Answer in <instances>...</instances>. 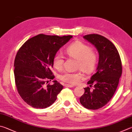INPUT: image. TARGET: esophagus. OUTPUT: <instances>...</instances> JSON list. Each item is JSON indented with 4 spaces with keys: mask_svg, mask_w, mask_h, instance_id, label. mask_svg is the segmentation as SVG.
<instances>
[{
    "mask_svg": "<svg viewBox=\"0 0 132 132\" xmlns=\"http://www.w3.org/2000/svg\"><path fill=\"white\" fill-rule=\"evenodd\" d=\"M64 86H65V87H74V86H73V85H69V84H65Z\"/></svg>",
    "mask_w": 132,
    "mask_h": 132,
    "instance_id": "obj_1",
    "label": "esophagus"
}]
</instances>
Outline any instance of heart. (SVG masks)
<instances>
[{
	"label": "heart",
	"instance_id": "1",
	"mask_svg": "<svg viewBox=\"0 0 132 132\" xmlns=\"http://www.w3.org/2000/svg\"><path fill=\"white\" fill-rule=\"evenodd\" d=\"M65 52L70 57L77 60V69L87 74H90L95 70L98 61L97 54L86 44L80 41L74 42L66 48ZM53 63L57 70H61L64 66V60L61 53H55L53 57ZM82 78V73L79 72L65 71L59 76L60 79L62 82L73 85L77 84Z\"/></svg>",
	"mask_w": 132,
	"mask_h": 132
}]
</instances>
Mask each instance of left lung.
Masks as SVG:
<instances>
[{"instance_id": "1", "label": "left lung", "mask_w": 132, "mask_h": 132, "mask_svg": "<svg viewBox=\"0 0 132 132\" xmlns=\"http://www.w3.org/2000/svg\"><path fill=\"white\" fill-rule=\"evenodd\" d=\"M84 38L95 46L99 60L96 73L87 82L94 88H84L85 93L79 101L87 109L97 110L107 104L114 96L122 75V62L116 47L104 36L93 34Z\"/></svg>"}]
</instances>
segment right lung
I'll use <instances>...</instances> for the list:
<instances>
[{
    "mask_svg": "<svg viewBox=\"0 0 132 132\" xmlns=\"http://www.w3.org/2000/svg\"><path fill=\"white\" fill-rule=\"evenodd\" d=\"M72 36L39 34L30 38L18 50L14 60L15 83L18 93L27 104L35 108L49 107L63 86L54 80L52 71L54 54Z\"/></svg>",
    "mask_w": 132,
    "mask_h": 132,
    "instance_id": "1",
    "label": "right lung"
}]
</instances>
